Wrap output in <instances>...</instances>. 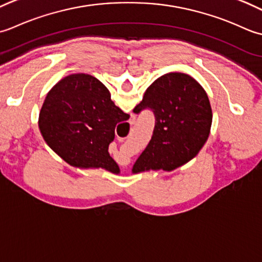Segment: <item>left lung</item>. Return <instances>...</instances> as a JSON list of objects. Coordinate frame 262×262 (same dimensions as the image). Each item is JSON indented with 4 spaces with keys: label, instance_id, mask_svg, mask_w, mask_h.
I'll use <instances>...</instances> for the list:
<instances>
[{
    "label": "left lung",
    "instance_id": "8db88e82",
    "mask_svg": "<svg viewBox=\"0 0 262 262\" xmlns=\"http://www.w3.org/2000/svg\"><path fill=\"white\" fill-rule=\"evenodd\" d=\"M145 108L154 112L155 129L132 173L173 170L190 162L205 146L212 111L205 89L189 74L169 72L155 80L133 112Z\"/></svg>",
    "mask_w": 262,
    "mask_h": 262
}]
</instances>
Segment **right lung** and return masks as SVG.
<instances>
[{
  "label": "right lung",
  "mask_w": 262,
  "mask_h": 262,
  "mask_svg": "<svg viewBox=\"0 0 262 262\" xmlns=\"http://www.w3.org/2000/svg\"><path fill=\"white\" fill-rule=\"evenodd\" d=\"M129 117L115 106L97 78L74 73L61 79L47 94L38 126L47 146L71 166L100 167L119 174L108 146L116 124Z\"/></svg>",
  "instance_id": "1"
}]
</instances>
